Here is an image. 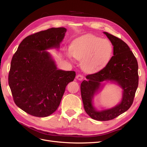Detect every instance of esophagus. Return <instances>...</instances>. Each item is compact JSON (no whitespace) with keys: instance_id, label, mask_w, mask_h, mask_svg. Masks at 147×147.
I'll use <instances>...</instances> for the list:
<instances>
[{"instance_id":"1","label":"esophagus","mask_w":147,"mask_h":147,"mask_svg":"<svg viewBox=\"0 0 147 147\" xmlns=\"http://www.w3.org/2000/svg\"><path fill=\"white\" fill-rule=\"evenodd\" d=\"M76 78L78 79V80H80L81 81V80H82L83 79V75H80V74H78V75H77Z\"/></svg>"}]
</instances>
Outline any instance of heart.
Returning a JSON list of instances; mask_svg holds the SVG:
<instances>
[{"label":"heart","mask_w":147,"mask_h":147,"mask_svg":"<svg viewBox=\"0 0 147 147\" xmlns=\"http://www.w3.org/2000/svg\"><path fill=\"white\" fill-rule=\"evenodd\" d=\"M112 52V43L107 39L85 35L74 40L67 55L82 61L83 69L86 72L93 73L109 63Z\"/></svg>","instance_id":"obj_1"}]
</instances>
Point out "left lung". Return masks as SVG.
<instances>
[{"mask_svg": "<svg viewBox=\"0 0 147 147\" xmlns=\"http://www.w3.org/2000/svg\"><path fill=\"white\" fill-rule=\"evenodd\" d=\"M104 33L113 46V56L102 70L87 75V80H83L80 86L84 110L91 118L97 121L113 119L129 109L139 84L137 61L129 47L121 39L108 32ZM104 81H111L121 86L123 90L122 99L112 109L97 111L93 107L92 100Z\"/></svg>", "mask_w": 147, "mask_h": 147, "instance_id": "obj_1", "label": "left lung"}]
</instances>
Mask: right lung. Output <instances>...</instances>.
<instances>
[{
	"label": "right lung",
	"mask_w": 147,
	"mask_h": 147,
	"mask_svg": "<svg viewBox=\"0 0 147 147\" xmlns=\"http://www.w3.org/2000/svg\"><path fill=\"white\" fill-rule=\"evenodd\" d=\"M64 28H52L26 37L13 56L8 84L15 104L27 113L45 117L58 108L74 71L57 70L47 50L59 47Z\"/></svg>",
	"instance_id": "obj_1"
}]
</instances>
